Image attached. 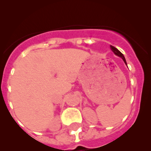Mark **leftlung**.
Wrapping results in <instances>:
<instances>
[{
    "label": "left lung",
    "instance_id": "8db88e82",
    "mask_svg": "<svg viewBox=\"0 0 151 151\" xmlns=\"http://www.w3.org/2000/svg\"><path fill=\"white\" fill-rule=\"evenodd\" d=\"M110 49H111L112 51H113V53H114V54H116V55L118 56V57H121V58H122V60H123L124 63H125V65H127V63H126V60H125V57H124L123 54H122V53H121V52L118 50V49L116 48L115 47L112 46V45H110Z\"/></svg>",
    "mask_w": 151,
    "mask_h": 151
}]
</instances>
